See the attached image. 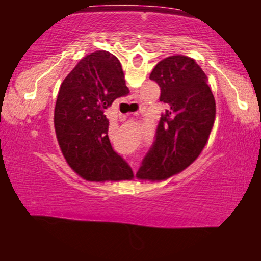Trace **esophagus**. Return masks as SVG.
<instances>
[{
    "label": "esophagus",
    "instance_id": "obj_1",
    "mask_svg": "<svg viewBox=\"0 0 261 261\" xmlns=\"http://www.w3.org/2000/svg\"><path fill=\"white\" fill-rule=\"evenodd\" d=\"M139 112H140V110H139Z\"/></svg>",
    "mask_w": 261,
    "mask_h": 261
}]
</instances>
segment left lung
<instances>
[{
    "mask_svg": "<svg viewBox=\"0 0 261 261\" xmlns=\"http://www.w3.org/2000/svg\"><path fill=\"white\" fill-rule=\"evenodd\" d=\"M149 78L160 86V101L168 109L138 177L160 182L187 169L200 155L213 129L216 106L208 78L191 57H166Z\"/></svg>",
    "mask_w": 261,
    "mask_h": 261,
    "instance_id": "obj_1",
    "label": "left lung"
}]
</instances>
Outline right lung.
<instances>
[{"label":"right lung","instance_id":"1","mask_svg":"<svg viewBox=\"0 0 261 261\" xmlns=\"http://www.w3.org/2000/svg\"><path fill=\"white\" fill-rule=\"evenodd\" d=\"M129 93L120 61L96 50L78 62L62 82L54 126L62 154L84 179H132L129 165L114 151L108 138L105 110Z\"/></svg>","mask_w":261,"mask_h":261}]
</instances>
